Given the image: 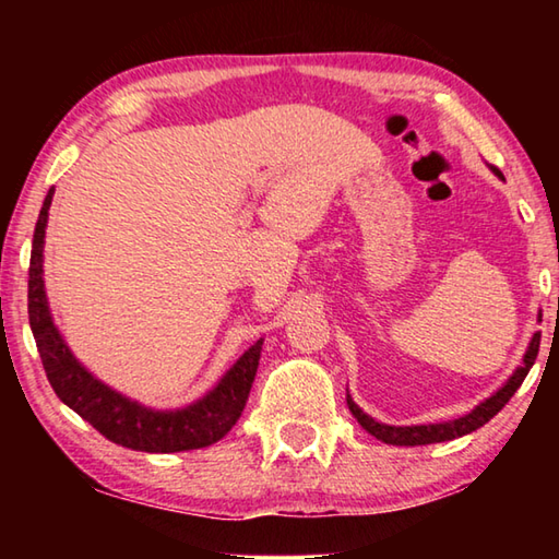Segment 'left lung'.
<instances>
[{"label": "left lung", "instance_id": "obj_1", "mask_svg": "<svg viewBox=\"0 0 559 559\" xmlns=\"http://www.w3.org/2000/svg\"><path fill=\"white\" fill-rule=\"evenodd\" d=\"M493 173L498 177H503L496 167H493ZM537 349H540V333L533 335V343H530L527 353L523 357V367H518L513 377H510V380L500 386V390L490 396V400L476 406L471 414L461 416V419L443 421V424H421V427H386V424L374 421L372 416H367L362 409H359V406L349 400V394H347V406H349V412H353L355 419L362 424L365 431H370L374 439H380L384 443H394V447H424V443H439V441L466 437V433L476 431L484 427V424H488L510 402V396L518 392V386L523 384V380L527 377L530 367L535 365Z\"/></svg>", "mask_w": 559, "mask_h": 559}]
</instances>
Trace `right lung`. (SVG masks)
<instances>
[{
	"label": "right lung",
	"instance_id": "right-lung-1",
	"mask_svg": "<svg viewBox=\"0 0 559 559\" xmlns=\"http://www.w3.org/2000/svg\"><path fill=\"white\" fill-rule=\"evenodd\" d=\"M51 200L53 189H49V194H46L32 241L29 325L53 392L75 414L83 416L93 429L100 431L103 437L132 451L175 453L204 449L219 441L239 419L246 400H249L261 357V340L246 349L239 362L224 374V380L204 400L187 406V409L153 412L147 406H140L138 402H130L122 394L112 392L110 386L83 370L79 359L71 355V349L66 347L59 330L53 325L49 306H46L41 253Z\"/></svg>",
	"mask_w": 559,
	"mask_h": 559
}]
</instances>
